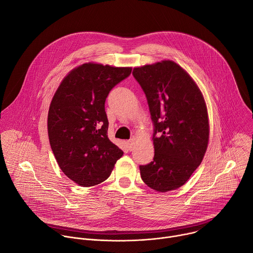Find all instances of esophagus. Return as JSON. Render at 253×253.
Instances as JSON below:
<instances>
[{"instance_id":"1","label":"esophagus","mask_w":253,"mask_h":253,"mask_svg":"<svg viewBox=\"0 0 253 253\" xmlns=\"http://www.w3.org/2000/svg\"><path fill=\"white\" fill-rule=\"evenodd\" d=\"M126 144H127V147H128V149H129V150H132L133 145H134V140H133V139L128 140V141L126 142Z\"/></svg>"}]
</instances>
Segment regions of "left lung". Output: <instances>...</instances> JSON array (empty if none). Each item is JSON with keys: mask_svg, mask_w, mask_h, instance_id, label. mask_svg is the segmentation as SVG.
I'll return each mask as SVG.
<instances>
[{"mask_svg": "<svg viewBox=\"0 0 253 253\" xmlns=\"http://www.w3.org/2000/svg\"><path fill=\"white\" fill-rule=\"evenodd\" d=\"M132 74L147 98L153 122L154 158L140 165L144 183L167 192L181 187L207 149L209 123L201 91L173 61L134 68Z\"/></svg>", "mask_w": 253, "mask_h": 253, "instance_id": "left-lung-1", "label": "left lung"}]
</instances>
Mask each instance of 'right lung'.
Instances as JSON below:
<instances>
[{
    "instance_id": "add662e5",
    "label": "right lung",
    "mask_w": 253,
    "mask_h": 253,
    "mask_svg": "<svg viewBox=\"0 0 253 253\" xmlns=\"http://www.w3.org/2000/svg\"><path fill=\"white\" fill-rule=\"evenodd\" d=\"M131 71L83 64L64 78L53 97L48 114L50 145L61 170L80 186L105 181L123 155L108 138L105 101Z\"/></svg>"
}]
</instances>
